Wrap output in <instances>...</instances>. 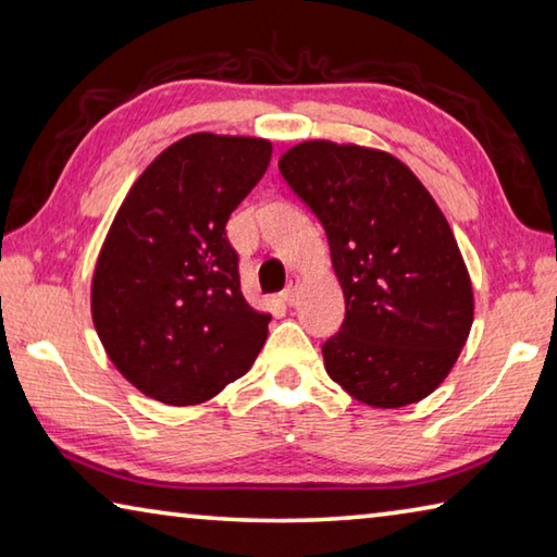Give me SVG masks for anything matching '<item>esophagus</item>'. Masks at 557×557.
I'll return each instance as SVG.
<instances>
[{
    "mask_svg": "<svg viewBox=\"0 0 557 557\" xmlns=\"http://www.w3.org/2000/svg\"><path fill=\"white\" fill-rule=\"evenodd\" d=\"M280 297H282V301H285L287 307H295L297 305V277L287 282V287L282 289Z\"/></svg>",
    "mask_w": 557,
    "mask_h": 557,
    "instance_id": "1",
    "label": "esophagus"
}]
</instances>
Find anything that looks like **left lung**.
<instances>
[{
	"mask_svg": "<svg viewBox=\"0 0 557 557\" xmlns=\"http://www.w3.org/2000/svg\"><path fill=\"white\" fill-rule=\"evenodd\" d=\"M292 191L324 225L346 317L322 354L326 373L373 408H403L447 379L474 295L455 235L400 159L301 143L280 159Z\"/></svg>",
	"mask_w": 557,
	"mask_h": 557,
	"instance_id": "1",
	"label": "left lung"
}]
</instances>
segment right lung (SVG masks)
Here are the masks:
<instances>
[{"label":"right lung","instance_id":"1","mask_svg":"<svg viewBox=\"0 0 557 557\" xmlns=\"http://www.w3.org/2000/svg\"><path fill=\"white\" fill-rule=\"evenodd\" d=\"M270 157L268 139L188 135L122 201L92 275V322L110 361L149 398L209 400L265 344L270 314L243 297L225 223Z\"/></svg>","mask_w":557,"mask_h":557}]
</instances>
